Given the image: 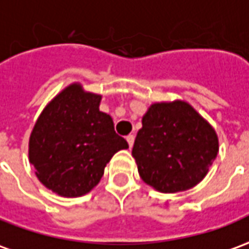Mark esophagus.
<instances>
[{"label": "esophagus", "instance_id": "obj_1", "mask_svg": "<svg viewBox=\"0 0 249 249\" xmlns=\"http://www.w3.org/2000/svg\"><path fill=\"white\" fill-rule=\"evenodd\" d=\"M126 141H127L128 143V147L131 149L133 145H134V135H128V137H126Z\"/></svg>", "mask_w": 249, "mask_h": 249}]
</instances>
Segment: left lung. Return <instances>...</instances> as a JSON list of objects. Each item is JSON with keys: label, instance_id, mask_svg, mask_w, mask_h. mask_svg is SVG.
Returning a JSON list of instances; mask_svg holds the SVG:
<instances>
[{"label": "left lung", "instance_id": "1", "mask_svg": "<svg viewBox=\"0 0 249 249\" xmlns=\"http://www.w3.org/2000/svg\"><path fill=\"white\" fill-rule=\"evenodd\" d=\"M217 153L214 128L180 100L152 104L133 146L140 176L160 193H179L196 186Z\"/></svg>", "mask_w": 249, "mask_h": 249}]
</instances>
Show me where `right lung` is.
Instances as JSON below:
<instances>
[{"instance_id": "add662e5", "label": "right lung", "mask_w": 249, "mask_h": 249, "mask_svg": "<svg viewBox=\"0 0 249 249\" xmlns=\"http://www.w3.org/2000/svg\"><path fill=\"white\" fill-rule=\"evenodd\" d=\"M102 96L71 84L36 121L30 137V162L43 186L61 196L89 193L111 157L128 143L115 133L109 115L99 109Z\"/></svg>"}]
</instances>
